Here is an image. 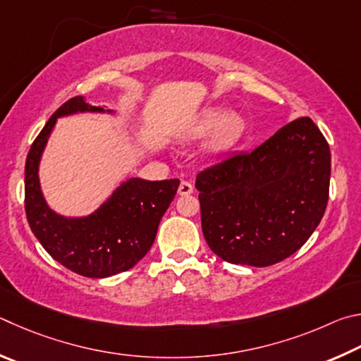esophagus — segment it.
I'll list each match as a JSON object with an SVG mask.
<instances>
[{"mask_svg":"<svg viewBox=\"0 0 361 361\" xmlns=\"http://www.w3.org/2000/svg\"><path fill=\"white\" fill-rule=\"evenodd\" d=\"M190 193H193V185L190 184V182L182 180L179 185V195L180 197H187V195H190Z\"/></svg>","mask_w":361,"mask_h":361,"instance_id":"1","label":"esophagus"}]
</instances>
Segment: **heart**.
<instances>
[{
  "label": "heart",
  "mask_w": 361,
  "mask_h": 361,
  "mask_svg": "<svg viewBox=\"0 0 361 361\" xmlns=\"http://www.w3.org/2000/svg\"><path fill=\"white\" fill-rule=\"evenodd\" d=\"M244 126L245 122L241 114H226L224 109L212 107V109H206L201 114L198 122L193 126V133L201 136L214 130L209 144H207V149L211 152H219L230 147L231 144H235L239 136L243 135Z\"/></svg>",
  "instance_id": "1"
}]
</instances>
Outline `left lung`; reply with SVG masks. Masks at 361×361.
Masks as SVG:
<instances>
[{"instance_id":"8db88e82","label":"left lung","mask_w":361,"mask_h":361,"mask_svg":"<svg viewBox=\"0 0 361 361\" xmlns=\"http://www.w3.org/2000/svg\"><path fill=\"white\" fill-rule=\"evenodd\" d=\"M331 154L309 117L282 126L250 154L197 176L201 226L222 260L269 267L302 247L324 217Z\"/></svg>"}]
</instances>
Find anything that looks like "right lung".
Masks as SVG:
<instances>
[{
	"instance_id": "right-lung-1",
	"label": "right lung",
	"mask_w": 361,
	"mask_h": 361,
	"mask_svg": "<svg viewBox=\"0 0 361 361\" xmlns=\"http://www.w3.org/2000/svg\"><path fill=\"white\" fill-rule=\"evenodd\" d=\"M85 112L116 114L75 97L49 118L25 163V211L31 231L54 260L75 274L101 279L131 269L147 254L180 182L130 177L88 216L66 217L55 212L41 188V158L56 120Z\"/></svg>"
}]
</instances>
